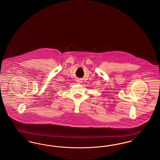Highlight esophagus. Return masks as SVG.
I'll return each mask as SVG.
<instances>
[{
	"label": "esophagus",
	"mask_w": 160,
	"mask_h": 160,
	"mask_svg": "<svg viewBox=\"0 0 160 160\" xmlns=\"http://www.w3.org/2000/svg\"><path fill=\"white\" fill-rule=\"evenodd\" d=\"M82 80H80V79H78V80H77V82L78 83H82Z\"/></svg>",
	"instance_id": "34e87169"
}]
</instances>
